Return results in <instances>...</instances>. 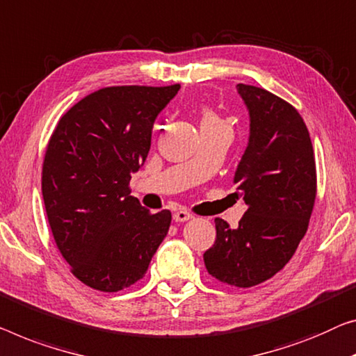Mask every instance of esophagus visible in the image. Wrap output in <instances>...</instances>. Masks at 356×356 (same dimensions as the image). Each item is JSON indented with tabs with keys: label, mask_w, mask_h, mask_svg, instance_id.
<instances>
[{
	"label": "esophagus",
	"mask_w": 356,
	"mask_h": 356,
	"mask_svg": "<svg viewBox=\"0 0 356 356\" xmlns=\"http://www.w3.org/2000/svg\"><path fill=\"white\" fill-rule=\"evenodd\" d=\"M174 220L176 222H187V220H190L192 219V212L190 211H187V209H179V211H176L174 212Z\"/></svg>",
	"instance_id": "1"
}]
</instances>
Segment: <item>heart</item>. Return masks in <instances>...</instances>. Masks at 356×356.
Instances as JSON below:
<instances>
[{
    "label": "heart",
    "mask_w": 356,
    "mask_h": 356,
    "mask_svg": "<svg viewBox=\"0 0 356 356\" xmlns=\"http://www.w3.org/2000/svg\"><path fill=\"white\" fill-rule=\"evenodd\" d=\"M203 124H220L219 116H217L214 111L206 110L204 116H203Z\"/></svg>",
    "instance_id": "1"
}]
</instances>
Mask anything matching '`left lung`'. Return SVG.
I'll return each mask as SVG.
<instances>
[{"label":"left lung","mask_w":356,"mask_h":356,"mask_svg":"<svg viewBox=\"0 0 356 356\" xmlns=\"http://www.w3.org/2000/svg\"><path fill=\"white\" fill-rule=\"evenodd\" d=\"M236 91L249 111V140L233 184L248 209L236 229L217 217L216 241L203 259L222 283L251 288L291 261L309 229L316 166L309 129L293 105L249 84Z\"/></svg>","instance_id":"8db88e82"}]
</instances>
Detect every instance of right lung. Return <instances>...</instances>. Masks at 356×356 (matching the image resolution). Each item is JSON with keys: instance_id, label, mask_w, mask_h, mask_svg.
Masks as SVG:
<instances>
[{"instance_id": "1", "label": "right lung", "mask_w": 356, "mask_h": 356, "mask_svg": "<svg viewBox=\"0 0 356 356\" xmlns=\"http://www.w3.org/2000/svg\"><path fill=\"white\" fill-rule=\"evenodd\" d=\"M172 86H111L79 100L46 148L41 190L49 227L72 273L116 293L144 278L168 235L171 211L152 214L131 196V174L147 160L156 116Z\"/></svg>"}]
</instances>
